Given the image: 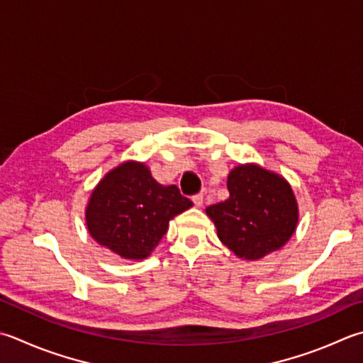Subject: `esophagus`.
<instances>
[{"mask_svg":"<svg viewBox=\"0 0 363 363\" xmlns=\"http://www.w3.org/2000/svg\"><path fill=\"white\" fill-rule=\"evenodd\" d=\"M191 200H194L196 208H201L203 203H204V196H203V195H195L194 198H191Z\"/></svg>","mask_w":363,"mask_h":363,"instance_id":"1","label":"esophagus"}]
</instances>
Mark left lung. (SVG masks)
Segmentation results:
<instances>
[{"label": "left lung", "mask_w": 363, "mask_h": 363, "mask_svg": "<svg viewBox=\"0 0 363 363\" xmlns=\"http://www.w3.org/2000/svg\"><path fill=\"white\" fill-rule=\"evenodd\" d=\"M226 186L228 200L209 206L206 214L238 258L261 259L293 238L299 206L285 177L257 163H240L230 172Z\"/></svg>", "instance_id": "8db88e82"}]
</instances>
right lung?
Returning <instances> with one entry per match:
<instances>
[{
    "label": "right lung",
    "instance_id": "add662e5",
    "mask_svg": "<svg viewBox=\"0 0 363 363\" xmlns=\"http://www.w3.org/2000/svg\"><path fill=\"white\" fill-rule=\"evenodd\" d=\"M194 203L176 186H162L145 162L125 160L97 182L84 209L96 242L123 259H146L168 231L169 220Z\"/></svg>",
    "mask_w": 363,
    "mask_h": 363
}]
</instances>
